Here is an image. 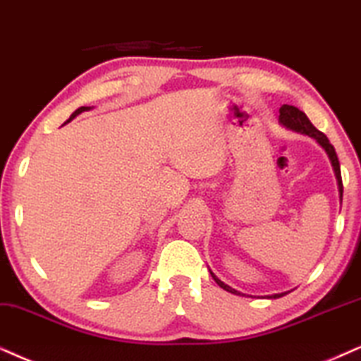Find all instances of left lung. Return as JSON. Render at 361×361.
<instances>
[{"instance_id":"obj_1","label":"left lung","mask_w":361,"mask_h":361,"mask_svg":"<svg viewBox=\"0 0 361 361\" xmlns=\"http://www.w3.org/2000/svg\"><path fill=\"white\" fill-rule=\"evenodd\" d=\"M280 123L285 128H288V130H293L296 131V133H302V135H308L312 136V138H314L318 141V145L325 149L328 158H330L331 161V166H333V171H335V176H336V183H338V193H340V202L343 200V183H341V171H340V161H338V157H336V152L335 148H333V145L330 143V140L326 138L325 135L322 133V131H318L317 128H314L312 125V121L308 120V116L305 115L303 111H300L298 108L296 106H291V104H283V106L280 108ZM212 273V271H209ZM213 280L218 283V286H221L223 290L230 291V293L233 295H243L240 293V291H236L235 288H231V286H228L223 283L221 280H218L216 276H214V273H212ZM288 293V291H286ZM286 293H276V295H270L268 298H280V296L286 295Z\"/></svg>"}]
</instances>
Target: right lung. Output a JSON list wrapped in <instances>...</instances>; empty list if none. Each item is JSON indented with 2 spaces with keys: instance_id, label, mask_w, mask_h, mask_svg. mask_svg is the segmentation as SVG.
Returning <instances> with one entry per match:
<instances>
[{
  "instance_id": "obj_1",
  "label": "right lung",
  "mask_w": 361,
  "mask_h": 361,
  "mask_svg": "<svg viewBox=\"0 0 361 361\" xmlns=\"http://www.w3.org/2000/svg\"><path fill=\"white\" fill-rule=\"evenodd\" d=\"M88 109H91V108H90V106H81V108H78V109H76L75 113H73V115L70 116V120H68L66 123H70V121L73 120V118H76V116H78L80 113H83V111H88Z\"/></svg>"
}]
</instances>
